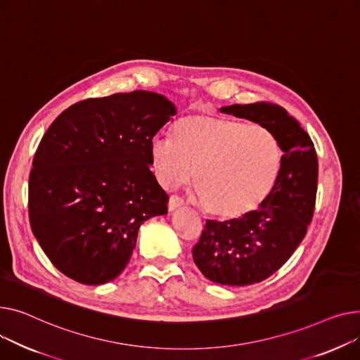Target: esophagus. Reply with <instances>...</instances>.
I'll list each match as a JSON object with an SVG mask.
<instances>
[{
    "label": "esophagus",
    "instance_id": "1",
    "mask_svg": "<svg viewBox=\"0 0 360 360\" xmlns=\"http://www.w3.org/2000/svg\"><path fill=\"white\" fill-rule=\"evenodd\" d=\"M183 205H184V202H183L181 198H179L177 195H172L170 200H168V210H170V212H173V210H176L177 207H180Z\"/></svg>",
    "mask_w": 360,
    "mask_h": 360
}]
</instances>
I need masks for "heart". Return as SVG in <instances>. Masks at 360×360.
I'll list each match as a JSON object with an SVG mask.
<instances>
[{
    "label": "heart",
    "instance_id": "heart-1",
    "mask_svg": "<svg viewBox=\"0 0 360 360\" xmlns=\"http://www.w3.org/2000/svg\"><path fill=\"white\" fill-rule=\"evenodd\" d=\"M158 183L174 187L193 168L200 205L224 219L241 218L270 195L282 165L281 143L262 124L196 112L177 122L173 138L151 142Z\"/></svg>",
    "mask_w": 360,
    "mask_h": 360
}]
</instances>
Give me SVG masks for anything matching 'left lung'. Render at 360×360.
Segmentation results:
<instances>
[{
    "mask_svg": "<svg viewBox=\"0 0 360 360\" xmlns=\"http://www.w3.org/2000/svg\"><path fill=\"white\" fill-rule=\"evenodd\" d=\"M221 112L270 129L283 151L276 184L260 207L236 219L206 221L192 250L209 281L245 286L271 276L304 240L315 207L319 158L309 135L282 105L257 101Z\"/></svg>",
    "mask_w": 360,
    "mask_h": 360,
    "instance_id": "left-lung-1",
    "label": "left lung"
}]
</instances>
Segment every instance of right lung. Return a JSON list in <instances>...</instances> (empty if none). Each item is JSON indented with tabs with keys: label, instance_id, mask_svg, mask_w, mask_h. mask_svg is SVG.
Listing matches in <instances>:
<instances>
[{
	"label": "right lung",
	"instance_id": "right-lung-1",
	"mask_svg": "<svg viewBox=\"0 0 360 360\" xmlns=\"http://www.w3.org/2000/svg\"><path fill=\"white\" fill-rule=\"evenodd\" d=\"M176 113L158 93H117L72 104L41 138L29 176V219L70 279H116L139 226L167 214L168 195L150 170L151 142Z\"/></svg>",
	"mask_w": 360,
	"mask_h": 360
}]
</instances>
